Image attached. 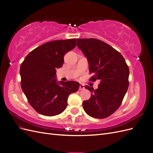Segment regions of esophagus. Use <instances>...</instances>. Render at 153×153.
Segmentation results:
<instances>
[{"mask_svg": "<svg viewBox=\"0 0 153 153\" xmlns=\"http://www.w3.org/2000/svg\"><path fill=\"white\" fill-rule=\"evenodd\" d=\"M85 89V87L84 85L83 84H80V87H79V90L80 91H82V90H84Z\"/></svg>", "mask_w": 153, "mask_h": 153, "instance_id": "1", "label": "esophagus"}]
</instances>
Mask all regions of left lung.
I'll use <instances>...</instances> for the list:
<instances>
[{
  "instance_id": "8db88e82",
  "label": "left lung",
  "mask_w": 153,
  "mask_h": 153,
  "mask_svg": "<svg viewBox=\"0 0 153 153\" xmlns=\"http://www.w3.org/2000/svg\"><path fill=\"white\" fill-rule=\"evenodd\" d=\"M76 46L87 57L90 81H100L97 89L85 85L91 98L83 101V108L90 116L104 119L121 105L129 86V68L123 55L109 45L94 39H77Z\"/></svg>"
}]
</instances>
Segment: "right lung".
Masks as SVG:
<instances>
[{
    "label": "right lung",
    "instance_id": "obj_1",
    "mask_svg": "<svg viewBox=\"0 0 153 153\" xmlns=\"http://www.w3.org/2000/svg\"><path fill=\"white\" fill-rule=\"evenodd\" d=\"M76 46V39L55 40L37 47L21 64V87L29 104L37 112L54 116L67 107L69 95L76 92L80 84L57 82L56 69L62 66L64 57Z\"/></svg>",
    "mask_w": 153,
    "mask_h": 153
}]
</instances>
